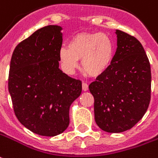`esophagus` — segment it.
<instances>
[{"instance_id": "34e87169", "label": "esophagus", "mask_w": 158, "mask_h": 158, "mask_svg": "<svg viewBox=\"0 0 158 158\" xmlns=\"http://www.w3.org/2000/svg\"><path fill=\"white\" fill-rule=\"evenodd\" d=\"M82 89L84 91H87V90H88V89H89V86H88V85H87L86 83H83Z\"/></svg>"}]
</instances>
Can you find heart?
Wrapping results in <instances>:
<instances>
[{
    "label": "heart",
    "instance_id": "b5f03b06",
    "mask_svg": "<svg viewBox=\"0 0 158 158\" xmlns=\"http://www.w3.org/2000/svg\"><path fill=\"white\" fill-rule=\"evenodd\" d=\"M114 46L111 37L100 32H84L75 35L68 42V48H60L58 59L61 69L72 74L79 66L85 73L98 77L104 73L113 61Z\"/></svg>",
    "mask_w": 158,
    "mask_h": 158
}]
</instances>
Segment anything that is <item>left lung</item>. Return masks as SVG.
Listing matches in <instances>:
<instances>
[{
	"instance_id": "1",
	"label": "left lung",
	"mask_w": 158,
	"mask_h": 158,
	"mask_svg": "<svg viewBox=\"0 0 158 158\" xmlns=\"http://www.w3.org/2000/svg\"><path fill=\"white\" fill-rule=\"evenodd\" d=\"M117 48L109 69L89 85L94 97L95 121L107 133L132 128L151 100V66L134 37L116 30Z\"/></svg>"
}]
</instances>
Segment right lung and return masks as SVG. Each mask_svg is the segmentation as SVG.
I'll list each match as a JSON object with an SVG mask.
<instances>
[{"label":"right lung","instance_id":"right-lung-1","mask_svg":"<svg viewBox=\"0 0 158 158\" xmlns=\"http://www.w3.org/2000/svg\"><path fill=\"white\" fill-rule=\"evenodd\" d=\"M62 27L38 29L14 49L10 62L8 90L14 113L32 133L47 137L63 133L69 109L82 91V83L59 68Z\"/></svg>","mask_w":158,"mask_h":158}]
</instances>
